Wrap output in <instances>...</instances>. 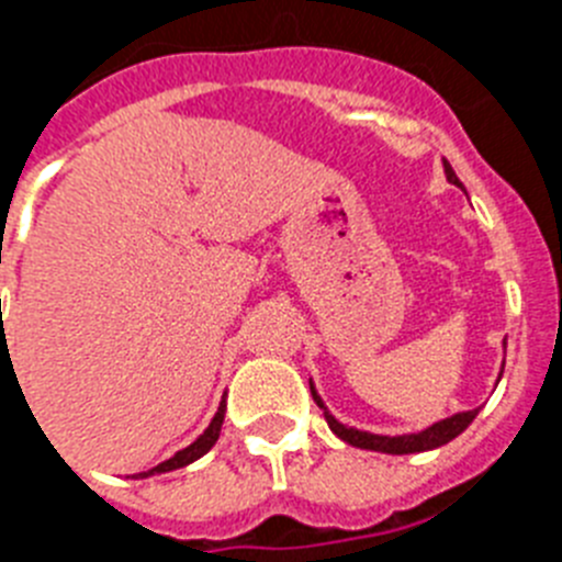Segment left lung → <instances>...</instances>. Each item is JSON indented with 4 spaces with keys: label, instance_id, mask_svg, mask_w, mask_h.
I'll return each mask as SVG.
<instances>
[{
    "label": "left lung",
    "instance_id": "obj_1",
    "mask_svg": "<svg viewBox=\"0 0 562 562\" xmlns=\"http://www.w3.org/2000/svg\"><path fill=\"white\" fill-rule=\"evenodd\" d=\"M445 173H448V180L453 182V186L461 188L459 177H456V171L450 168V162H445ZM310 391H312V400L317 402V408H324V416L326 422H329V428L335 430L337 436H340L342 441H349L351 448H362V450H376V453H394V456H405V453H422V450H434V448H441V445H448V441H453L456 436L461 434V430L470 425V422L475 419V414H479V408L473 411H461V414L450 416V419H441L436 422V425H430L428 430H422V434H405V436H376V434H366V430H357V428H346V425H340V422L335 419V416L326 411V405L321 402V396H317L315 385L310 382Z\"/></svg>",
    "mask_w": 562,
    "mask_h": 562
}]
</instances>
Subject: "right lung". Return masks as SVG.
Listing matches in <instances>:
<instances>
[{
    "mask_svg": "<svg viewBox=\"0 0 562 562\" xmlns=\"http://www.w3.org/2000/svg\"><path fill=\"white\" fill-rule=\"evenodd\" d=\"M222 422H225V402L220 405V411H216V416L211 419V425H207L205 434L200 436V439L193 441V445H188L186 450H180L177 456H171L168 461H162V464L151 467L148 473H140V479H146V475H154V473H171V470H180V467L191 464V461H196L200 456H205L207 450L216 445V439H220V430H222Z\"/></svg>",
    "mask_w": 562,
    "mask_h": 562,
    "instance_id": "1",
    "label": "right lung"
}]
</instances>
